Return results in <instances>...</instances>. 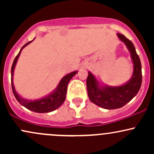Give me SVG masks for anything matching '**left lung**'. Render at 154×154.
Wrapping results in <instances>:
<instances>
[{"label":"left lung","mask_w":154,"mask_h":154,"mask_svg":"<svg viewBox=\"0 0 154 154\" xmlns=\"http://www.w3.org/2000/svg\"><path fill=\"white\" fill-rule=\"evenodd\" d=\"M119 40L124 42L130 51L134 64V71L130 80L119 87L104 86L100 88L96 79L91 72L87 78L88 94L90 100L98 106L106 109H119L126 105L138 93L142 83L141 63L133 43L125 35L117 33Z\"/></svg>","instance_id":"left-lung-1"}]
</instances>
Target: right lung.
<instances>
[{
    "label": "right lung",
    "mask_w": 154,
    "mask_h": 154,
    "mask_svg": "<svg viewBox=\"0 0 154 154\" xmlns=\"http://www.w3.org/2000/svg\"><path fill=\"white\" fill-rule=\"evenodd\" d=\"M32 41L28 42L27 43H26L25 45L21 48L20 51L15 57L14 60L13 64L11 66V87H12V91H13L14 95L15 98H17V100L23 106L29 110H31L35 112L38 113H48L51 112L56 110V109H58L60 106H61L64 102L65 98H66V91H67V85H68V83L70 81V79L72 78L73 76H75L77 74V71L72 72V73L69 74L65 76L63 78H62L61 81H60L59 85H58L57 88L55 91L54 93H51L48 96L45 97V98H41V99L36 100H27L24 99V98H21L19 95L17 94V93L16 92L14 87L13 85V74H14V70L15 65L17 63V59H18L19 55L23 48H24L26 45H28L29 43H30Z\"/></svg>",
    "instance_id": "1"
}]
</instances>
